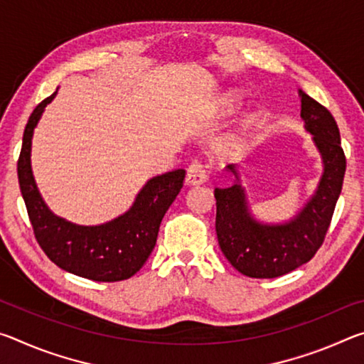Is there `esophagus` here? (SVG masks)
Masks as SVG:
<instances>
[{"label":"esophagus","mask_w":364,"mask_h":364,"mask_svg":"<svg viewBox=\"0 0 364 364\" xmlns=\"http://www.w3.org/2000/svg\"><path fill=\"white\" fill-rule=\"evenodd\" d=\"M207 181V173H205V167L200 162H193L188 167V173H186V183L191 184V186H196V184H202Z\"/></svg>","instance_id":"esophagus-1"}]
</instances>
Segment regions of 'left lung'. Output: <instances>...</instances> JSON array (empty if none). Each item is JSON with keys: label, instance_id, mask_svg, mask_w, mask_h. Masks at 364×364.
Wrapping results in <instances>:
<instances>
[{"label": "left lung", "instance_id": "left-lung-1", "mask_svg": "<svg viewBox=\"0 0 364 364\" xmlns=\"http://www.w3.org/2000/svg\"><path fill=\"white\" fill-rule=\"evenodd\" d=\"M305 130L323 159V176L316 193L295 217L282 225H264L249 212L247 199L236 165L228 170L236 176L230 188H215V230L220 249L239 273L249 278H278L310 262L321 247L342 191L347 160L334 117L304 91H299Z\"/></svg>", "mask_w": 364, "mask_h": 364}]
</instances>
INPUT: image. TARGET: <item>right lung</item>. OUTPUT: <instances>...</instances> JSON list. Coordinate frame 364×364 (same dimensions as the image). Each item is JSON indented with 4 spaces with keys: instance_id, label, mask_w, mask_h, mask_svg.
Masks as SVG:
<instances>
[{
    "instance_id": "obj_1",
    "label": "right lung",
    "mask_w": 364,
    "mask_h": 364,
    "mask_svg": "<svg viewBox=\"0 0 364 364\" xmlns=\"http://www.w3.org/2000/svg\"><path fill=\"white\" fill-rule=\"evenodd\" d=\"M56 93L43 100L30 115L17 160L19 186L33 234L49 260L72 274L100 282L128 279L149 258L164 215L181 191L186 171L180 168L154 176L139 191L130 210L109 223L80 226L56 217L41 199L30 165L33 130Z\"/></svg>"
}]
</instances>
